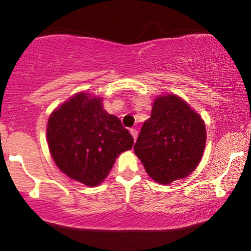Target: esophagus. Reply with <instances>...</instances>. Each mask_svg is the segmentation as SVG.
Listing matches in <instances>:
<instances>
[{
    "label": "esophagus",
    "mask_w": 251,
    "mask_h": 251,
    "mask_svg": "<svg viewBox=\"0 0 251 251\" xmlns=\"http://www.w3.org/2000/svg\"><path fill=\"white\" fill-rule=\"evenodd\" d=\"M129 132H131V134H132V137H133V139L134 140L137 139V135H138L137 129H135V128H129Z\"/></svg>",
    "instance_id": "obj_1"
}]
</instances>
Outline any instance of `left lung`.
Wrapping results in <instances>:
<instances>
[{
	"mask_svg": "<svg viewBox=\"0 0 251 251\" xmlns=\"http://www.w3.org/2000/svg\"><path fill=\"white\" fill-rule=\"evenodd\" d=\"M205 139V125L194 109L179 97L164 96L154 100L133 149L152 179L170 184L194 171Z\"/></svg>",
	"mask_w": 251,
	"mask_h": 251,
	"instance_id": "1",
	"label": "left lung"
}]
</instances>
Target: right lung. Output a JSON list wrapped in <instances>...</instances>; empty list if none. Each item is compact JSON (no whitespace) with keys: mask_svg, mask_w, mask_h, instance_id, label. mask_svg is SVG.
<instances>
[{"mask_svg":"<svg viewBox=\"0 0 251 251\" xmlns=\"http://www.w3.org/2000/svg\"><path fill=\"white\" fill-rule=\"evenodd\" d=\"M47 139L57 168L87 186L101 183L118 155L133 146V137L119 118L102 108L100 98L86 93L50 114Z\"/></svg>","mask_w":251,"mask_h":251,"instance_id":"add662e5","label":"right lung"}]
</instances>
